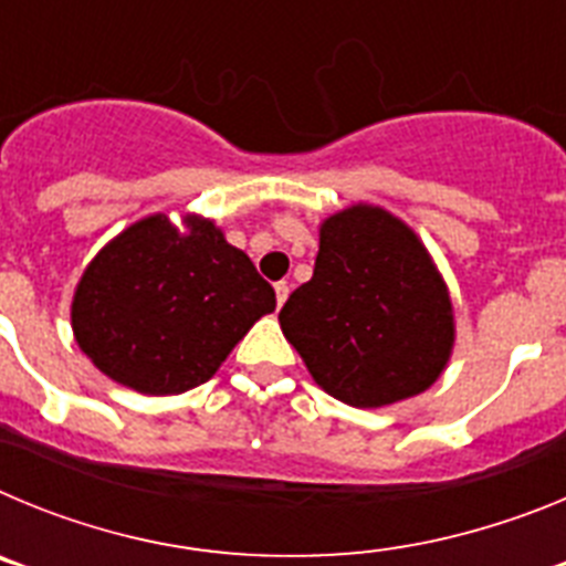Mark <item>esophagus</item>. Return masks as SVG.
I'll return each mask as SVG.
<instances>
[{
  "label": "esophagus",
  "mask_w": 566,
  "mask_h": 566,
  "mask_svg": "<svg viewBox=\"0 0 566 566\" xmlns=\"http://www.w3.org/2000/svg\"><path fill=\"white\" fill-rule=\"evenodd\" d=\"M274 294H277V308H280L289 297V283H274Z\"/></svg>",
  "instance_id": "esophagus-1"
}]
</instances>
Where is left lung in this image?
<instances>
[{"mask_svg": "<svg viewBox=\"0 0 566 566\" xmlns=\"http://www.w3.org/2000/svg\"><path fill=\"white\" fill-rule=\"evenodd\" d=\"M277 319L314 382L354 408L428 391L457 343L451 292L431 252L374 203H352L319 223L312 280L294 289Z\"/></svg>", "mask_w": 566, "mask_h": 566, "instance_id": "8db88e82", "label": "left lung"}]
</instances>
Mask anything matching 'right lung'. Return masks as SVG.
Segmentation results:
<instances>
[{"mask_svg": "<svg viewBox=\"0 0 566 566\" xmlns=\"http://www.w3.org/2000/svg\"><path fill=\"white\" fill-rule=\"evenodd\" d=\"M129 223L87 263L70 303L78 348L104 377L147 397L207 382L263 314L274 289L201 214Z\"/></svg>", "mask_w": 566, "mask_h": 566, "instance_id": "right-lung-1", "label": "right lung"}]
</instances>
